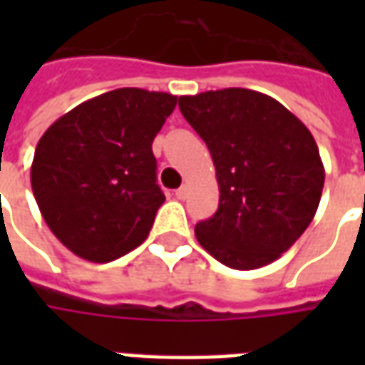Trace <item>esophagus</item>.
Masks as SVG:
<instances>
[{
	"mask_svg": "<svg viewBox=\"0 0 365 365\" xmlns=\"http://www.w3.org/2000/svg\"><path fill=\"white\" fill-rule=\"evenodd\" d=\"M175 197H178V199L187 197V185H182L180 190H175Z\"/></svg>",
	"mask_w": 365,
	"mask_h": 365,
	"instance_id": "34e87169",
	"label": "esophagus"
}]
</instances>
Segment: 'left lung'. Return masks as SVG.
Returning <instances> with one entry per match:
<instances>
[{
  "label": "left lung",
  "instance_id": "1",
  "mask_svg": "<svg viewBox=\"0 0 365 365\" xmlns=\"http://www.w3.org/2000/svg\"><path fill=\"white\" fill-rule=\"evenodd\" d=\"M213 158L217 213L195 225L207 252L232 269L268 266L313 221L324 166L311 130L274 97L245 88L180 97Z\"/></svg>",
  "mask_w": 365,
  "mask_h": 365
}]
</instances>
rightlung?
<instances>
[{"instance_id": "obj_1", "label": "right lung", "mask_w": 365, "mask_h": 365, "mask_svg": "<svg viewBox=\"0 0 365 365\" xmlns=\"http://www.w3.org/2000/svg\"><path fill=\"white\" fill-rule=\"evenodd\" d=\"M178 97L120 88L54 120L36 144L31 185L52 235L88 262L117 260L144 242L164 193L152 140Z\"/></svg>"}]
</instances>
